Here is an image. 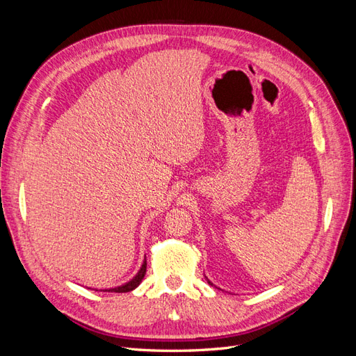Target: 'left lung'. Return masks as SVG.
I'll return each mask as SVG.
<instances>
[{
  "label": "left lung",
  "mask_w": 356,
  "mask_h": 356,
  "mask_svg": "<svg viewBox=\"0 0 356 356\" xmlns=\"http://www.w3.org/2000/svg\"><path fill=\"white\" fill-rule=\"evenodd\" d=\"M204 277H207V281H208V284H209V285H212V286H215V288H217V289H221V288H220V286H217V285H213V284H212V282H211V281H209V279H208V276H204ZM221 291H224V289H221Z\"/></svg>",
  "instance_id": "1"
}]
</instances>
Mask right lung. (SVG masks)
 Here are the masks:
<instances>
[{
    "mask_svg": "<svg viewBox=\"0 0 356 356\" xmlns=\"http://www.w3.org/2000/svg\"><path fill=\"white\" fill-rule=\"evenodd\" d=\"M145 272H147V260L143 261L141 268H139L138 273L131 279V281H127L126 284H122V285L114 286V288H106V289H101V291H104V293H131V291H134L139 284L143 282Z\"/></svg>",
    "mask_w": 356,
    "mask_h": 356,
    "instance_id": "obj_1",
    "label": "right lung"
}]
</instances>
